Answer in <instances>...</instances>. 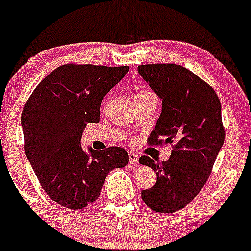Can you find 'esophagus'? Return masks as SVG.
Segmentation results:
<instances>
[{"mask_svg":"<svg viewBox=\"0 0 251 251\" xmlns=\"http://www.w3.org/2000/svg\"><path fill=\"white\" fill-rule=\"evenodd\" d=\"M129 161L133 164L139 163V155L134 152H129Z\"/></svg>","mask_w":251,"mask_h":251,"instance_id":"esophagus-1","label":"esophagus"}]
</instances>
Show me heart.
Instances as JSON below:
<instances>
[{"label":"heart","mask_w":251,"mask_h":251,"mask_svg":"<svg viewBox=\"0 0 251 251\" xmlns=\"http://www.w3.org/2000/svg\"><path fill=\"white\" fill-rule=\"evenodd\" d=\"M148 94H153L152 92H148V91H142V92L137 93L135 96V98H140V97H145V96H148Z\"/></svg>","instance_id":"b5f03b06"}]
</instances>
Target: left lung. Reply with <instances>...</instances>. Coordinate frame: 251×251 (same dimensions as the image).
<instances>
[{
	"label": "left lung",
	"instance_id": "left-lung-1",
	"mask_svg": "<svg viewBox=\"0 0 251 251\" xmlns=\"http://www.w3.org/2000/svg\"><path fill=\"white\" fill-rule=\"evenodd\" d=\"M137 72L161 99V114L148 145L171 144L169 160L139 159L157 172V182L141 191L152 211L174 213L200 193L225 140L222 104L212 86L174 63L142 64Z\"/></svg>",
	"mask_w": 251,
	"mask_h": 251
}]
</instances>
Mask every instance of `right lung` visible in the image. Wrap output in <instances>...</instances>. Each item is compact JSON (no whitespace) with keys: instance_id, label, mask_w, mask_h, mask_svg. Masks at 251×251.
<instances>
[{"instance_id":"right-lung-1","label":"right lung","mask_w":251,"mask_h":251,"mask_svg":"<svg viewBox=\"0 0 251 251\" xmlns=\"http://www.w3.org/2000/svg\"><path fill=\"white\" fill-rule=\"evenodd\" d=\"M129 72L128 66L68 63L38 83L21 114L24 148L45 193L69 209L98 199L107 174L128 164L122 147L81 148L87 123H98L101 100Z\"/></svg>"}]
</instances>
